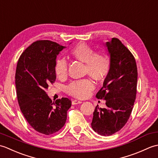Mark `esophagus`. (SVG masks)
<instances>
[{"label": "esophagus", "instance_id": "1", "mask_svg": "<svg viewBox=\"0 0 158 158\" xmlns=\"http://www.w3.org/2000/svg\"><path fill=\"white\" fill-rule=\"evenodd\" d=\"M82 102L81 100H73L72 101V104L73 105H77V104H81Z\"/></svg>", "mask_w": 158, "mask_h": 158}]
</instances>
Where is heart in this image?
Returning <instances> with one entry per match:
<instances>
[{
    "label": "heart",
    "mask_w": 158,
    "mask_h": 158,
    "mask_svg": "<svg viewBox=\"0 0 158 158\" xmlns=\"http://www.w3.org/2000/svg\"><path fill=\"white\" fill-rule=\"evenodd\" d=\"M73 59L85 62V72L97 81L105 79L110 68V58L105 52H95L88 43L81 42L70 51ZM54 72L58 78H64L68 73V62L65 59L58 58L54 64ZM94 89V83L89 78L74 81L66 86L69 94L77 98H85Z\"/></svg>",
    "instance_id": "1"
}]
</instances>
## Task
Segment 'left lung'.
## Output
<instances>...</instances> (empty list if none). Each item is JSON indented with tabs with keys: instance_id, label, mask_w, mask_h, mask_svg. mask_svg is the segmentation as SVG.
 Wrapping results in <instances>:
<instances>
[{
	"instance_id": "8db88e82",
	"label": "left lung",
	"mask_w": 158,
	"mask_h": 158,
	"mask_svg": "<svg viewBox=\"0 0 158 158\" xmlns=\"http://www.w3.org/2000/svg\"><path fill=\"white\" fill-rule=\"evenodd\" d=\"M110 68L96 98L106 100V108L97 105L92 127L102 136L118 132L129 119L136 96L137 66L135 57L118 39L106 43Z\"/></svg>"
}]
</instances>
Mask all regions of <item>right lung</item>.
Returning a JSON list of instances; mask_svg holds the SVG:
<instances>
[{
    "instance_id": "right-lung-1",
    "label": "right lung",
    "mask_w": 158,
    "mask_h": 158,
    "mask_svg": "<svg viewBox=\"0 0 158 158\" xmlns=\"http://www.w3.org/2000/svg\"><path fill=\"white\" fill-rule=\"evenodd\" d=\"M65 47L48 40H39L25 49L18 60L15 85L20 110L33 129L45 135L64 126L71 100L62 98L52 102L46 93L55 82L57 55Z\"/></svg>"
}]
</instances>
